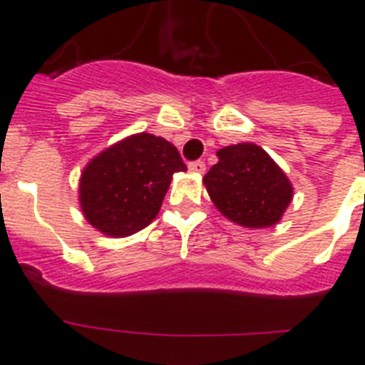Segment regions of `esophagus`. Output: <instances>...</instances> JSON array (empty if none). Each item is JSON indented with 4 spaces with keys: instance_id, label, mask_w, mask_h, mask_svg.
<instances>
[{
    "instance_id": "34e87169",
    "label": "esophagus",
    "mask_w": 365,
    "mask_h": 365,
    "mask_svg": "<svg viewBox=\"0 0 365 365\" xmlns=\"http://www.w3.org/2000/svg\"><path fill=\"white\" fill-rule=\"evenodd\" d=\"M188 168H190V170H192V172H195V173H205L206 172L205 160H192V163L188 164Z\"/></svg>"
}]
</instances>
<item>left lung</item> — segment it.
Wrapping results in <instances>:
<instances>
[{"label": "left lung", "instance_id": "1", "mask_svg": "<svg viewBox=\"0 0 365 365\" xmlns=\"http://www.w3.org/2000/svg\"><path fill=\"white\" fill-rule=\"evenodd\" d=\"M217 157L202 179L217 210L247 228L276 225L292 201V186L278 164L252 143L222 148Z\"/></svg>", "mask_w": 365, "mask_h": 365}]
</instances>
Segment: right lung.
<instances>
[{"label": "right lung", "instance_id": "add662e5", "mask_svg": "<svg viewBox=\"0 0 365 365\" xmlns=\"http://www.w3.org/2000/svg\"><path fill=\"white\" fill-rule=\"evenodd\" d=\"M186 164L173 144L151 133L124 138L96 155L80 179V205L93 227L113 237L143 230L159 214L172 175Z\"/></svg>", "mask_w": 365, "mask_h": 365}]
</instances>
